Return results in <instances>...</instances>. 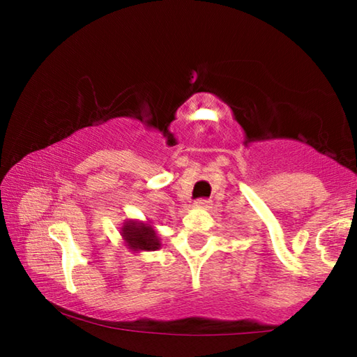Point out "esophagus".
I'll return each instance as SVG.
<instances>
[{"mask_svg":"<svg viewBox=\"0 0 357 357\" xmlns=\"http://www.w3.org/2000/svg\"><path fill=\"white\" fill-rule=\"evenodd\" d=\"M209 204H211V200H208V198H198L195 202V206L198 208H209Z\"/></svg>","mask_w":357,"mask_h":357,"instance_id":"1","label":"esophagus"}]
</instances>
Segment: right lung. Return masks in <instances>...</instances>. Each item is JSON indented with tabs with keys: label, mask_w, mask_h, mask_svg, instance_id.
<instances>
[{
	"label": "right lung",
	"mask_w": 357,
	"mask_h": 357,
	"mask_svg": "<svg viewBox=\"0 0 357 357\" xmlns=\"http://www.w3.org/2000/svg\"><path fill=\"white\" fill-rule=\"evenodd\" d=\"M121 236L134 252H151L160 247V241L157 238L155 229L151 223H143L137 220H128L121 228Z\"/></svg>",
	"instance_id": "add662e5"
}]
</instances>
